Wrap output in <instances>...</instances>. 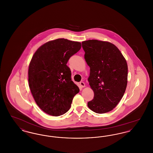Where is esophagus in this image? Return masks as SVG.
I'll use <instances>...</instances> for the list:
<instances>
[{"instance_id":"esophagus-1","label":"esophagus","mask_w":153,"mask_h":153,"mask_svg":"<svg viewBox=\"0 0 153 153\" xmlns=\"http://www.w3.org/2000/svg\"><path fill=\"white\" fill-rule=\"evenodd\" d=\"M80 85H81V87H85V83L84 82H82V81H81V82H80Z\"/></svg>"}]
</instances>
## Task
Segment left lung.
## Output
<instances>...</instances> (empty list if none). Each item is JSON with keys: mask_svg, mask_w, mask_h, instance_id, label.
<instances>
[{"mask_svg": "<svg viewBox=\"0 0 153 153\" xmlns=\"http://www.w3.org/2000/svg\"><path fill=\"white\" fill-rule=\"evenodd\" d=\"M84 58L90 67L88 81L94 92L88 107L97 114L114 109L123 96L127 84L128 66L115 45L96 39L82 42Z\"/></svg>", "mask_w": 153, "mask_h": 153, "instance_id": "1", "label": "left lung"}]
</instances>
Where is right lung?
<instances>
[{
  "instance_id": "right-lung-1",
  "label": "right lung",
  "mask_w": 153,
  "mask_h": 153,
  "mask_svg": "<svg viewBox=\"0 0 153 153\" xmlns=\"http://www.w3.org/2000/svg\"><path fill=\"white\" fill-rule=\"evenodd\" d=\"M81 48L80 42L59 38L42 45L31 58L28 72L30 89L38 107L50 115L65 114L80 91L66 64Z\"/></svg>"
}]
</instances>
